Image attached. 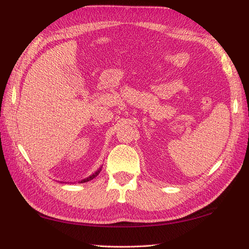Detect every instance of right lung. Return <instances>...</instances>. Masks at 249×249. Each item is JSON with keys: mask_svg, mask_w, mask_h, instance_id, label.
<instances>
[{"mask_svg": "<svg viewBox=\"0 0 249 249\" xmlns=\"http://www.w3.org/2000/svg\"><path fill=\"white\" fill-rule=\"evenodd\" d=\"M100 171H101V170H99V171H96L94 174H92V175H91V176H89V177H88V178H86V179L82 180V181H80V182H85V181H89V180H91V179H93L95 176H98V175H99V173H100Z\"/></svg>", "mask_w": 249, "mask_h": 249, "instance_id": "right-lung-1", "label": "right lung"}]
</instances>
